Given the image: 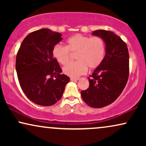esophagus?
Instances as JSON below:
<instances>
[{"label":"esophagus","instance_id":"1","mask_svg":"<svg viewBox=\"0 0 146 146\" xmlns=\"http://www.w3.org/2000/svg\"><path fill=\"white\" fill-rule=\"evenodd\" d=\"M78 78H70V80L71 81H72V82H74V81H77V80H78Z\"/></svg>","mask_w":146,"mask_h":146}]
</instances>
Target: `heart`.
<instances>
[{
  "label": "heart",
  "instance_id": "1",
  "mask_svg": "<svg viewBox=\"0 0 146 146\" xmlns=\"http://www.w3.org/2000/svg\"><path fill=\"white\" fill-rule=\"evenodd\" d=\"M76 53L78 61L70 63L64 67L66 75L76 78L84 74L90 69H95L102 62L106 55V44L100 37H89L77 34L66 40V46L56 44L52 49L54 58L58 62L65 65L70 60V54Z\"/></svg>",
  "mask_w": 146,
  "mask_h": 146
}]
</instances>
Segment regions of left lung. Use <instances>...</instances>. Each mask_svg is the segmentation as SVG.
<instances>
[{
	"label": "left lung",
	"mask_w": 146,
	"mask_h": 146,
	"mask_svg": "<svg viewBox=\"0 0 146 146\" xmlns=\"http://www.w3.org/2000/svg\"><path fill=\"white\" fill-rule=\"evenodd\" d=\"M92 35L102 38L106 44L104 60L89 78V88L81 91L83 100L92 108H103L116 100L129 76V53L126 44L111 31L98 30Z\"/></svg>",
	"instance_id": "8db88e82"
}]
</instances>
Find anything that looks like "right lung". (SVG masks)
Instances as JSON below:
<instances>
[{"label": "right lung", "instance_id": "right-lung-1", "mask_svg": "<svg viewBox=\"0 0 146 146\" xmlns=\"http://www.w3.org/2000/svg\"><path fill=\"white\" fill-rule=\"evenodd\" d=\"M62 35L48 29L33 32L22 42L16 58V70L24 93L34 103L48 106L62 96L70 78L54 58L52 49Z\"/></svg>", "mask_w": 146, "mask_h": 146}]
</instances>
